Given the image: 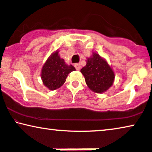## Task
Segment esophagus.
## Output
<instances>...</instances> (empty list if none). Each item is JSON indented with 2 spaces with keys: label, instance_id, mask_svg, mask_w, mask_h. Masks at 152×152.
I'll return each instance as SVG.
<instances>
[{
  "label": "esophagus",
  "instance_id": "obj_1",
  "mask_svg": "<svg viewBox=\"0 0 152 152\" xmlns=\"http://www.w3.org/2000/svg\"><path fill=\"white\" fill-rule=\"evenodd\" d=\"M75 67L76 70H80V69H81L80 64H75Z\"/></svg>",
  "mask_w": 152,
  "mask_h": 152
}]
</instances>
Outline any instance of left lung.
<instances>
[{
	"label": "left lung",
	"instance_id": "left-lung-1",
	"mask_svg": "<svg viewBox=\"0 0 152 152\" xmlns=\"http://www.w3.org/2000/svg\"><path fill=\"white\" fill-rule=\"evenodd\" d=\"M80 72L84 76L88 87L95 93H104L115 80V73L111 67L105 59L95 52L87 58L86 65Z\"/></svg>",
	"mask_w": 152,
	"mask_h": 152
}]
</instances>
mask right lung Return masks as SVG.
Here are the masks:
<instances>
[{"label":"right lung","mask_w":152,"mask_h":152,"mask_svg":"<svg viewBox=\"0 0 152 152\" xmlns=\"http://www.w3.org/2000/svg\"><path fill=\"white\" fill-rule=\"evenodd\" d=\"M75 70L72 65H67L64 59L58 55V51L52 53L43 65L41 71V78L44 85L50 90H56L61 87L68 75Z\"/></svg>","instance_id":"obj_1"}]
</instances>
